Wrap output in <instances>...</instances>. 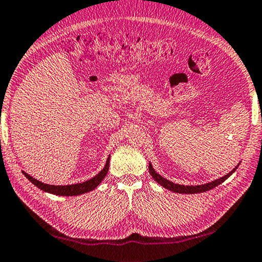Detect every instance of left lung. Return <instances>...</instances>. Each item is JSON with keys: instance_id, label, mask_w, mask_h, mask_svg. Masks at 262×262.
Returning a JSON list of instances; mask_svg holds the SVG:
<instances>
[{"instance_id": "8db88e82", "label": "left lung", "mask_w": 262, "mask_h": 262, "mask_svg": "<svg viewBox=\"0 0 262 262\" xmlns=\"http://www.w3.org/2000/svg\"><path fill=\"white\" fill-rule=\"evenodd\" d=\"M239 166V164H238ZM238 166L236 168H233V170H231L229 173H227L226 176H223L221 178H219V180L214 181V182H210L207 183V184H204V185H180V184H175V183H172L170 181L166 180V178H163L161 175H159V173L154 170L152 164L149 162V173L152 175V177L154 178V181H157L160 185H162L163 187H166V189L170 190L176 192V193H185V194H194V193H201V192H206V191H209L214 189V187L219 186L221 183H223L224 181L227 180L228 177H230L233 172L236 171V169L238 168Z\"/></svg>"}]
</instances>
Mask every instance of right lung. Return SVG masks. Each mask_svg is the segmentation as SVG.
Segmentation results:
<instances>
[{
    "mask_svg": "<svg viewBox=\"0 0 262 262\" xmlns=\"http://www.w3.org/2000/svg\"><path fill=\"white\" fill-rule=\"evenodd\" d=\"M109 160H110V155L107 159V162H105L104 168L98 173V175L84 183H78V184H72V185L45 184V183L39 182L38 180H35V178L30 176L29 173H26L25 171H23V173H24L27 180L32 182V184H34L36 187H39L40 190L48 192V193L56 194V195H68V196L69 195H79V194L87 193V192L94 190L95 187L103 181V178L105 177V175H107V172L109 170Z\"/></svg>",
    "mask_w": 262,
    "mask_h": 262,
    "instance_id": "1",
    "label": "right lung"
}]
</instances>
